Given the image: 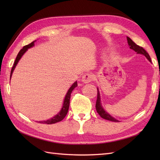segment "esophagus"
Instances as JSON below:
<instances>
[{"label": "esophagus", "mask_w": 160, "mask_h": 160, "mask_svg": "<svg viewBox=\"0 0 160 160\" xmlns=\"http://www.w3.org/2000/svg\"><path fill=\"white\" fill-rule=\"evenodd\" d=\"M93 79V76L90 73H86L82 77V81L85 83H89Z\"/></svg>", "instance_id": "esophagus-1"}]
</instances>
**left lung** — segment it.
I'll list each match as a JSON object with an SVG mask.
<instances>
[{
  "instance_id": "obj_1",
  "label": "left lung",
  "mask_w": 160,
  "mask_h": 160,
  "mask_svg": "<svg viewBox=\"0 0 160 160\" xmlns=\"http://www.w3.org/2000/svg\"><path fill=\"white\" fill-rule=\"evenodd\" d=\"M127 39H128V45H129V48H130L131 49H133V51H135L137 53H139V54H142V55H145L150 62H152L151 58H150L149 54L147 52V51L143 49V47H139V45L135 44V43L128 37H127ZM95 108H96L97 112L98 113V114L102 118H103L105 119L109 120V121H111V122H119V121H118V120H117L116 119L113 118L112 116H111L109 113H108L107 112H106V111L103 109V108L101 107V100H100V95H99V92L98 89V98H97Z\"/></svg>"
}]
</instances>
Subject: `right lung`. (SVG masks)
I'll list each match as a JSON object with an SVG mask.
<instances>
[{
    "mask_svg": "<svg viewBox=\"0 0 160 160\" xmlns=\"http://www.w3.org/2000/svg\"><path fill=\"white\" fill-rule=\"evenodd\" d=\"M36 41H32L30 44H28L27 45L24 46L23 48L22 49H21V51H19V52L18 53V55L16 57V59L15 61L14 62V65L12 67L11 69V76L13 72V71L15 68L16 65H17L18 61L20 60V59L21 58V57L23 55L24 53H25L28 49H29V48L32 47V46H34V42H35ZM77 86V81L75 82V83L72 85V86L69 88V89L67 91V93L66 94V96L65 98L64 99V103H63V105H62V108L61 109V110L60 111V112L58 113L57 115H56L55 117H53L52 118L50 119H48L47 121H43V122H39V123H46V124H52V123H55L57 122H59L62 121L65 118V117L66 116L67 112H68V110H69V103H70V98H71V94L72 93V90H73Z\"/></svg>",
    "mask_w": 160,
    "mask_h": 160,
    "instance_id": "right-lung-1",
    "label": "right lung"
}]
</instances>
